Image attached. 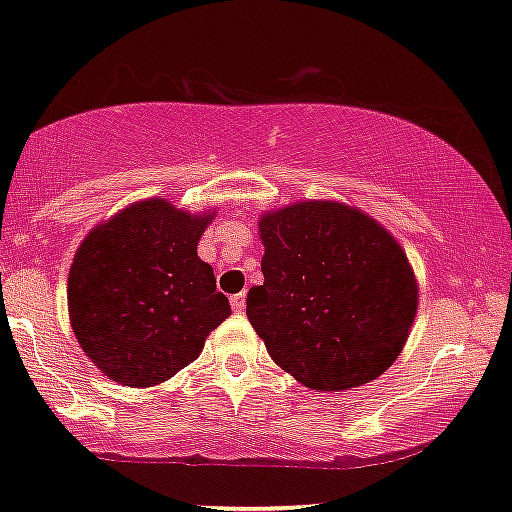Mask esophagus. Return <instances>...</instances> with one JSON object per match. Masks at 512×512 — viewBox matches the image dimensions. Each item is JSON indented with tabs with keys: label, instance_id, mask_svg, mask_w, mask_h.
Listing matches in <instances>:
<instances>
[{
	"label": "esophagus",
	"instance_id": "obj_1",
	"mask_svg": "<svg viewBox=\"0 0 512 512\" xmlns=\"http://www.w3.org/2000/svg\"><path fill=\"white\" fill-rule=\"evenodd\" d=\"M230 304H232V308H235L237 313H242L244 308H246V294L239 292V294H235V296H230Z\"/></svg>",
	"mask_w": 512,
	"mask_h": 512
}]
</instances>
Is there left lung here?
<instances>
[{
    "label": "left lung",
    "instance_id": "1",
    "mask_svg": "<svg viewBox=\"0 0 512 512\" xmlns=\"http://www.w3.org/2000/svg\"><path fill=\"white\" fill-rule=\"evenodd\" d=\"M263 285L246 315L270 358L296 382L344 391L399 358L418 311V282L384 227L337 201L263 213Z\"/></svg>",
    "mask_w": 512,
    "mask_h": 512
}]
</instances>
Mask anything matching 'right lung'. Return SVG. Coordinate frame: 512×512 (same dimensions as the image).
Wrapping results in <instances>:
<instances>
[{
    "mask_svg": "<svg viewBox=\"0 0 512 512\" xmlns=\"http://www.w3.org/2000/svg\"><path fill=\"white\" fill-rule=\"evenodd\" d=\"M213 216L144 199L82 239L68 273V313L82 351L113 382L170 380L230 315L213 268L197 256Z\"/></svg>",
    "mask_w": 512,
    "mask_h": 512,
    "instance_id": "right-lung-1",
    "label": "right lung"
}]
</instances>
